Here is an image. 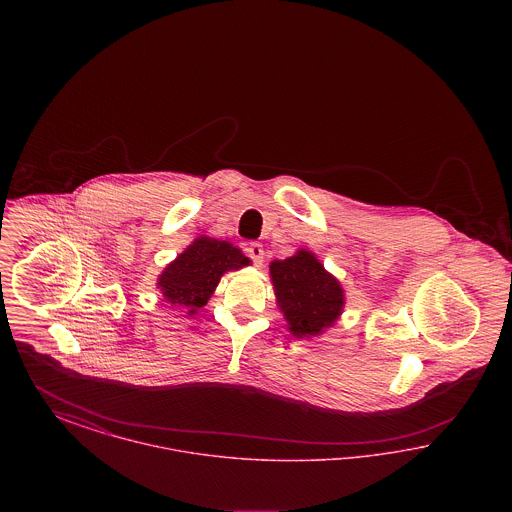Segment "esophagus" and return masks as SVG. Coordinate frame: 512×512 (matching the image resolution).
<instances>
[{
    "label": "esophagus",
    "instance_id": "34e87169",
    "mask_svg": "<svg viewBox=\"0 0 512 512\" xmlns=\"http://www.w3.org/2000/svg\"><path fill=\"white\" fill-rule=\"evenodd\" d=\"M247 257L259 267V265H263V259H265V249H263V245L261 244H249L247 245Z\"/></svg>",
    "mask_w": 512,
    "mask_h": 512
}]
</instances>
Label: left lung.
Wrapping results in <instances>:
<instances>
[{"label":"left lung","instance_id":"8db88e82","mask_svg":"<svg viewBox=\"0 0 512 512\" xmlns=\"http://www.w3.org/2000/svg\"><path fill=\"white\" fill-rule=\"evenodd\" d=\"M274 292L293 336H317L343 309L340 282L309 251H297L270 265Z\"/></svg>","mask_w":512,"mask_h":512}]
</instances>
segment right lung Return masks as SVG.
<instances>
[{
  "label": "right lung",
  "mask_w": 512,
  "mask_h": 512,
  "mask_svg": "<svg viewBox=\"0 0 512 512\" xmlns=\"http://www.w3.org/2000/svg\"><path fill=\"white\" fill-rule=\"evenodd\" d=\"M249 265L238 247L211 238H199L159 276V288L167 301L194 315L207 303L226 270Z\"/></svg>",
  "instance_id": "1"
}]
</instances>
